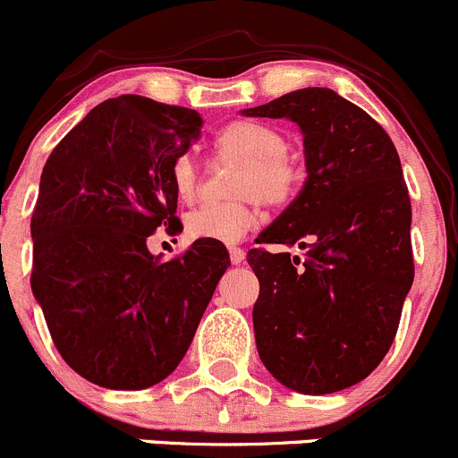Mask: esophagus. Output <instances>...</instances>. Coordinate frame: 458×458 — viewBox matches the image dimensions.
<instances>
[{
	"label": "esophagus",
	"instance_id": "esophagus-1",
	"mask_svg": "<svg viewBox=\"0 0 458 458\" xmlns=\"http://www.w3.org/2000/svg\"><path fill=\"white\" fill-rule=\"evenodd\" d=\"M229 258H231V262H233V265H242L244 262V249H240V247H229Z\"/></svg>",
	"mask_w": 458,
	"mask_h": 458
}]
</instances>
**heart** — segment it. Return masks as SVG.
I'll list each match as a JSON object with an SVG mask.
<instances>
[{"label":"heart","mask_w":458,"mask_h":458,"mask_svg":"<svg viewBox=\"0 0 458 458\" xmlns=\"http://www.w3.org/2000/svg\"><path fill=\"white\" fill-rule=\"evenodd\" d=\"M216 151L240 160V171L231 184L235 200L207 205L184 218V233L191 240L238 242L260 220L258 201L269 207H284L301 187V166L284 153L283 133L258 122H231L216 135ZM171 189L182 202H191L198 191L196 162L178 156L169 169Z\"/></svg>","instance_id":"1"}]
</instances>
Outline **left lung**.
I'll return each instance as SVG.
<instances>
[{
	"label": "left lung",
	"instance_id": "8db88e82",
	"mask_svg": "<svg viewBox=\"0 0 458 458\" xmlns=\"http://www.w3.org/2000/svg\"><path fill=\"white\" fill-rule=\"evenodd\" d=\"M251 117H289L305 135L307 180L258 238L305 256L256 247L253 305L265 368L302 394L363 381L392 347L414 280L411 205L396 147L372 115L332 89H301Z\"/></svg>",
	"mask_w": 458,
	"mask_h": 458
}]
</instances>
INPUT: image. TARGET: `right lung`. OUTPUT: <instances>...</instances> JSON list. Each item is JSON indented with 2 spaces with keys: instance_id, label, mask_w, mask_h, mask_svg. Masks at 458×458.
<instances>
[{
  "instance_id": "obj_1",
  "label": "right lung",
  "mask_w": 458,
  "mask_h": 458,
  "mask_svg": "<svg viewBox=\"0 0 458 458\" xmlns=\"http://www.w3.org/2000/svg\"><path fill=\"white\" fill-rule=\"evenodd\" d=\"M202 117L142 95L98 104L44 165L30 287L62 359L86 381L144 389L169 377L231 265L216 240L160 262L147 238L182 229L169 169Z\"/></svg>"
}]
</instances>
